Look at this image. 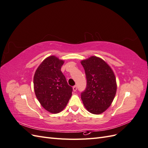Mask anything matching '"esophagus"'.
Instances as JSON below:
<instances>
[{"instance_id": "34e87169", "label": "esophagus", "mask_w": 148, "mask_h": 148, "mask_svg": "<svg viewBox=\"0 0 148 148\" xmlns=\"http://www.w3.org/2000/svg\"><path fill=\"white\" fill-rule=\"evenodd\" d=\"M77 86H74L73 87V91H74V92H75L76 91H77Z\"/></svg>"}]
</instances>
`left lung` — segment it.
I'll list each match as a JSON object with an SVG mask.
<instances>
[{
	"instance_id": "left-lung-1",
	"label": "left lung",
	"mask_w": 148,
	"mask_h": 148,
	"mask_svg": "<svg viewBox=\"0 0 148 148\" xmlns=\"http://www.w3.org/2000/svg\"><path fill=\"white\" fill-rule=\"evenodd\" d=\"M86 76V88L81 98L85 108L93 114H101L112 104L117 92L113 70L101 58L91 56L82 60Z\"/></svg>"
}]
</instances>
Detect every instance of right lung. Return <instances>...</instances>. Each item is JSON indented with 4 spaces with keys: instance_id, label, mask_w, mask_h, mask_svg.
I'll return each instance as SVG.
<instances>
[{
    "instance_id": "right-lung-1",
    "label": "right lung",
    "mask_w": 148,
    "mask_h": 148,
    "mask_svg": "<svg viewBox=\"0 0 148 148\" xmlns=\"http://www.w3.org/2000/svg\"><path fill=\"white\" fill-rule=\"evenodd\" d=\"M64 63V60L56 56H49L39 65L34 75L36 96L44 108L52 114L63 110L72 95V88L61 71Z\"/></svg>"
}]
</instances>
